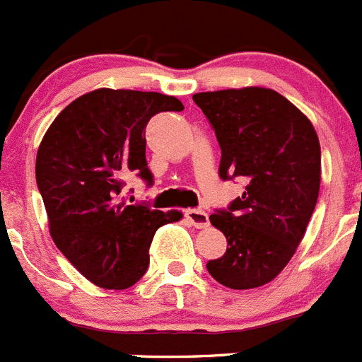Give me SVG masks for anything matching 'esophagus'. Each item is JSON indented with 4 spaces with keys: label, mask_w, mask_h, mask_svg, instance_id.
I'll use <instances>...</instances> for the list:
<instances>
[{
    "label": "esophagus",
    "mask_w": 362,
    "mask_h": 362,
    "mask_svg": "<svg viewBox=\"0 0 362 362\" xmlns=\"http://www.w3.org/2000/svg\"><path fill=\"white\" fill-rule=\"evenodd\" d=\"M185 216H187L188 222L194 227H197V229H204V227L209 226L208 213L202 211V209H187V211H185Z\"/></svg>",
    "instance_id": "obj_1"
}]
</instances>
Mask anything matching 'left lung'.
<instances>
[{"instance_id":"1","label":"left lung","mask_w":362,"mask_h":362,"mask_svg":"<svg viewBox=\"0 0 362 362\" xmlns=\"http://www.w3.org/2000/svg\"><path fill=\"white\" fill-rule=\"evenodd\" d=\"M194 101L215 129L220 179L242 177V197L209 220L227 250L206 268L230 290L259 288L293 257L320 192L318 135L311 120L270 88L201 92Z\"/></svg>"}]
</instances>
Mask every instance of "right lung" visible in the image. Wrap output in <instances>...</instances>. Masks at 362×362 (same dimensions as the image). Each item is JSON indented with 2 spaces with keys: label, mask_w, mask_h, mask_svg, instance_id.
Wrapping results in <instances>:
<instances>
[{
  "label": "right lung",
  "mask_w": 362,
  "mask_h": 362,
  "mask_svg": "<svg viewBox=\"0 0 362 362\" xmlns=\"http://www.w3.org/2000/svg\"><path fill=\"white\" fill-rule=\"evenodd\" d=\"M183 108L158 92L98 88L65 106L40 142L35 177L51 238L95 286H133L149 267L158 227L183 216L124 199L129 175L153 185L146 160L149 119Z\"/></svg>",
  "instance_id": "right-lung-1"
}]
</instances>
